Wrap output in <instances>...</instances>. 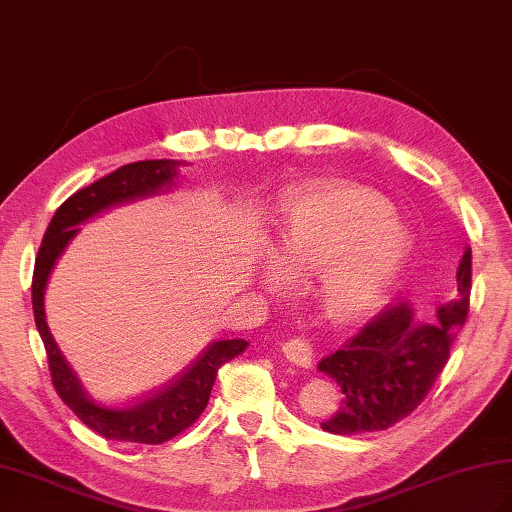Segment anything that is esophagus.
Wrapping results in <instances>:
<instances>
[{
  "mask_svg": "<svg viewBox=\"0 0 512 512\" xmlns=\"http://www.w3.org/2000/svg\"><path fill=\"white\" fill-rule=\"evenodd\" d=\"M285 359L292 365H298V368H311L313 363V350L303 339H287V342L281 346Z\"/></svg>",
  "mask_w": 512,
  "mask_h": 512,
  "instance_id": "esophagus-1",
  "label": "esophagus"
}]
</instances>
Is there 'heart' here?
<instances>
[{"mask_svg": "<svg viewBox=\"0 0 512 512\" xmlns=\"http://www.w3.org/2000/svg\"><path fill=\"white\" fill-rule=\"evenodd\" d=\"M277 253L257 264L270 294H287L294 277L316 274L324 316L352 324L372 316L409 255L411 238L383 196L359 186L290 194L279 207Z\"/></svg>", "mask_w": 512, "mask_h": 512, "instance_id": "1", "label": "heart"}]
</instances>
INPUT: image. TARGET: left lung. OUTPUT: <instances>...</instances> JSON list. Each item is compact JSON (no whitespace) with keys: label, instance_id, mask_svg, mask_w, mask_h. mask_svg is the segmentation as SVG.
I'll use <instances>...</instances> for the list:
<instances>
[{"label":"left lung","instance_id":"left-lung-1","mask_svg":"<svg viewBox=\"0 0 512 512\" xmlns=\"http://www.w3.org/2000/svg\"><path fill=\"white\" fill-rule=\"evenodd\" d=\"M471 292V248L456 270V296L435 320H417L409 303L385 307L357 337L324 357L318 370L344 393L342 409L322 422L333 435H361L393 426L426 398L463 329Z\"/></svg>","mask_w":512,"mask_h":512}]
</instances>
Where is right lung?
<instances>
[{
  "instance_id": "1",
  "label": "right lung",
  "mask_w": 512,
  "mask_h": 512,
  "mask_svg": "<svg viewBox=\"0 0 512 512\" xmlns=\"http://www.w3.org/2000/svg\"><path fill=\"white\" fill-rule=\"evenodd\" d=\"M179 166L181 162L177 160L134 162L90 183L88 188L77 190L58 207V212L51 218L43 244L36 255L32 307L36 329L41 333L47 350L51 381H54L62 402L90 430L112 441L155 445L177 437L181 430L192 426L196 417L205 411L220 365L238 357L248 346L244 339H220V342L209 344L201 352V357L162 391L131 406H103L88 396L82 381L77 378L67 359L62 357L56 339L47 326L45 290L49 274L56 268L64 248L69 246L77 231H80L77 227L84 225L90 218L108 212L112 207L173 190L175 179L179 177Z\"/></svg>"
}]
</instances>
